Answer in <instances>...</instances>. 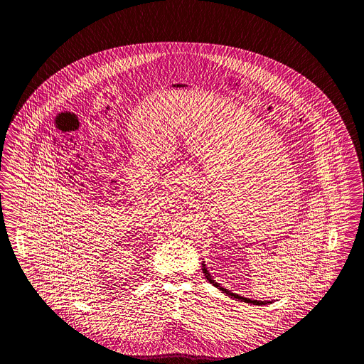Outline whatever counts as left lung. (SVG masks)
<instances>
[{"label":"left lung","instance_id":"left-lung-1","mask_svg":"<svg viewBox=\"0 0 364 364\" xmlns=\"http://www.w3.org/2000/svg\"><path fill=\"white\" fill-rule=\"evenodd\" d=\"M203 264V272H204V275H205V278H207V281L212 284L213 287H218L222 293H225L226 296H229L231 297L232 300H237V301H244V303H248V304H253V306H266L268 303H272V301H260V300H252V299H248V297H244V296H240V294H237V293H232L231 290L229 289H226V287H220V284H218L213 278H212V275H210V271L207 269V264H205V262H203L201 263Z\"/></svg>","mask_w":364,"mask_h":364}]
</instances>
